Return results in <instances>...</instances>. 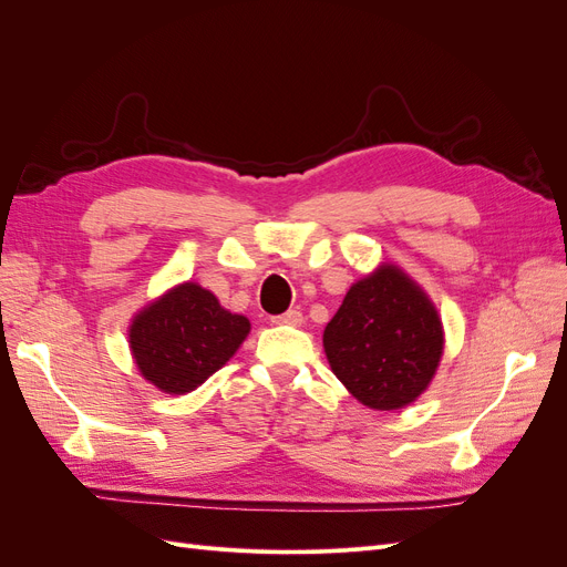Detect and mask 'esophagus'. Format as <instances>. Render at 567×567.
<instances>
[{
    "label": "esophagus",
    "mask_w": 567,
    "mask_h": 567,
    "mask_svg": "<svg viewBox=\"0 0 567 567\" xmlns=\"http://www.w3.org/2000/svg\"><path fill=\"white\" fill-rule=\"evenodd\" d=\"M271 323H290V326H300L302 323V312L298 310H288L284 315L271 317Z\"/></svg>",
    "instance_id": "1"
}]
</instances>
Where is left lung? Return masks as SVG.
I'll return each mask as SVG.
<instances>
[{"mask_svg": "<svg viewBox=\"0 0 567 567\" xmlns=\"http://www.w3.org/2000/svg\"><path fill=\"white\" fill-rule=\"evenodd\" d=\"M338 381L369 409L392 411L431 383L442 354V323L423 290L398 267L357 281L323 331Z\"/></svg>", "mask_w": 567, "mask_h": 567, "instance_id": "left-lung-1", "label": "left lung"}]
</instances>
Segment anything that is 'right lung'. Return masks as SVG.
Listing matches in <instances>:
<instances>
[{
  "mask_svg": "<svg viewBox=\"0 0 567 567\" xmlns=\"http://www.w3.org/2000/svg\"><path fill=\"white\" fill-rule=\"evenodd\" d=\"M250 331L196 284H182L148 305L130 326V348L144 379L169 394L196 390L225 367Z\"/></svg>",
  "mask_w": 567,
  "mask_h": 567,
  "instance_id": "1",
  "label": "right lung"
}]
</instances>
